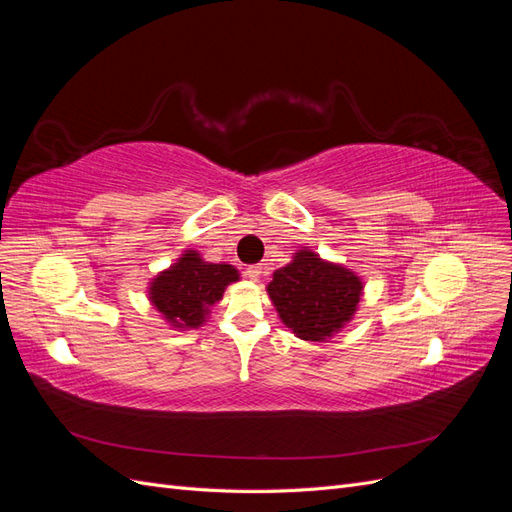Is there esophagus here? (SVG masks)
<instances>
[{
  "label": "esophagus",
  "mask_w": 512,
  "mask_h": 512,
  "mask_svg": "<svg viewBox=\"0 0 512 512\" xmlns=\"http://www.w3.org/2000/svg\"><path fill=\"white\" fill-rule=\"evenodd\" d=\"M245 275H247V277H250V280H252V282H258V277L262 275V267H258V265H252V267H247V269H245Z\"/></svg>",
  "instance_id": "1"
}]
</instances>
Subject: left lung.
I'll return each instance as SVG.
<instances>
[{
	"instance_id": "left-lung-1",
	"label": "left lung",
	"mask_w": 512,
	"mask_h": 512,
	"mask_svg": "<svg viewBox=\"0 0 512 512\" xmlns=\"http://www.w3.org/2000/svg\"><path fill=\"white\" fill-rule=\"evenodd\" d=\"M269 297L286 327L305 342H324L350 322L359 307L363 282L354 271L299 250L273 273Z\"/></svg>"
}]
</instances>
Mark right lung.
<instances>
[{
    "label": "right lung",
    "mask_w": 512,
    "mask_h": 512,
    "mask_svg": "<svg viewBox=\"0 0 512 512\" xmlns=\"http://www.w3.org/2000/svg\"><path fill=\"white\" fill-rule=\"evenodd\" d=\"M237 280L239 271L232 265H213L188 250L173 267L153 277L149 301L175 329H198L209 307Z\"/></svg>",
    "instance_id": "right-lung-1"
}]
</instances>
